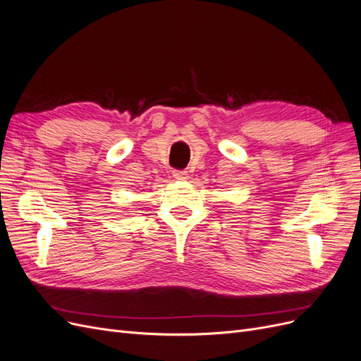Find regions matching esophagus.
I'll list each match as a JSON object with an SVG mask.
<instances>
[{
    "label": "esophagus",
    "instance_id": "obj_1",
    "mask_svg": "<svg viewBox=\"0 0 361 361\" xmlns=\"http://www.w3.org/2000/svg\"><path fill=\"white\" fill-rule=\"evenodd\" d=\"M173 178L180 180V181L189 180V172L188 171H173Z\"/></svg>",
    "mask_w": 361,
    "mask_h": 361
}]
</instances>
